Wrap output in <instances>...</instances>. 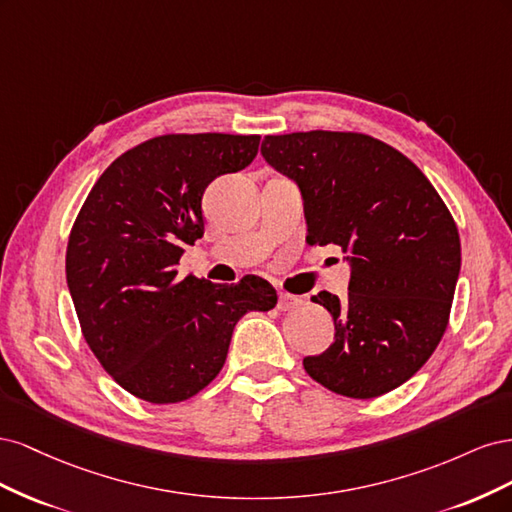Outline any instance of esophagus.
I'll list each match as a JSON object with an SVG mask.
<instances>
[{"label": "esophagus", "instance_id": "obj_1", "mask_svg": "<svg viewBox=\"0 0 512 512\" xmlns=\"http://www.w3.org/2000/svg\"><path fill=\"white\" fill-rule=\"evenodd\" d=\"M301 303H303V299H301V297H297V294L280 292V301H277V309H280V312H288V309L299 307Z\"/></svg>", "mask_w": 512, "mask_h": 512}]
</instances>
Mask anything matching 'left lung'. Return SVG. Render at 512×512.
<instances>
[{
    "instance_id": "8db88e82",
    "label": "left lung",
    "mask_w": 512,
    "mask_h": 512,
    "mask_svg": "<svg viewBox=\"0 0 512 512\" xmlns=\"http://www.w3.org/2000/svg\"><path fill=\"white\" fill-rule=\"evenodd\" d=\"M275 170L299 185L309 245H339L350 262L348 297H312L335 322L333 344L305 356L329 391L371 399L421 369L446 331L461 269L457 224L404 153L356 132L265 136Z\"/></svg>"
}]
</instances>
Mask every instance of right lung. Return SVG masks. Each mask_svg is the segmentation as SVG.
<instances>
[{
  "mask_svg": "<svg viewBox=\"0 0 512 512\" xmlns=\"http://www.w3.org/2000/svg\"><path fill=\"white\" fill-rule=\"evenodd\" d=\"M260 136L164 134L108 166L72 226L66 277L100 365L149 404L194 397L224 367L235 324L269 312L275 288L256 275L177 280L185 245L203 237V194L252 164Z\"/></svg>",
  "mask_w": 512,
  "mask_h": 512,
  "instance_id": "add662e5",
  "label": "right lung"
}]
</instances>
